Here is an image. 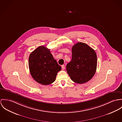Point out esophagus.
<instances>
[{"label":"esophagus","mask_w":122,"mask_h":122,"mask_svg":"<svg viewBox=\"0 0 122 122\" xmlns=\"http://www.w3.org/2000/svg\"><path fill=\"white\" fill-rule=\"evenodd\" d=\"M61 67H62V68L63 70H64V69H65V65H62Z\"/></svg>","instance_id":"esophagus-1"}]
</instances>
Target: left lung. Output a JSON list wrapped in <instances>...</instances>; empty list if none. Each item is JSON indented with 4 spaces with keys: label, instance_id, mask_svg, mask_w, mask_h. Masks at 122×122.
<instances>
[{
    "label": "left lung",
    "instance_id": "left-lung-1",
    "mask_svg": "<svg viewBox=\"0 0 122 122\" xmlns=\"http://www.w3.org/2000/svg\"><path fill=\"white\" fill-rule=\"evenodd\" d=\"M72 59L66 66L71 80L78 84L90 81L96 72L97 63L95 51L86 44L79 42L72 47Z\"/></svg>",
    "mask_w": 122,
    "mask_h": 122
}]
</instances>
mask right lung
<instances>
[{"label":"right lung","instance_id":"add662e5","mask_svg":"<svg viewBox=\"0 0 122 122\" xmlns=\"http://www.w3.org/2000/svg\"><path fill=\"white\" fill-rule=\"evenodd\" d=\"M28 66L33 78L38 83L48 85L54 82L61 67L46 46H40L29 55Z\"/></svg>","mask_w":122,"mask_h":122}]
</instances>
